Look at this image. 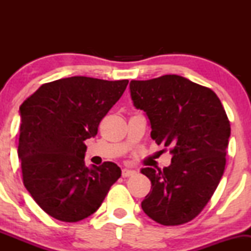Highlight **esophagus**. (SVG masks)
I'll list each match as a JSON object with an SVG mask.
<instances>
[{
    "instance_id": "34e87169",
    "label": "esophagus",
    "mask_w": 251,
    "mask_h": 251,
    "mask_svg": "<svg viewBox=\"0 0 251 251\" xmlns=\"http://www.w3.org/2000/svg\"><path fill=\"white\" fill-rule=\"evenodd\" d=\"M122 175H123L124 178L131 177V176H134L135 175V171H134V170H129V169H123Z\"/></svg>"
}]
</instances>
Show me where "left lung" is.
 <instances>
[{"instance_id":"obj_1","label":"left lung","mask_w":251,"mask_h":251,"mask_svg":"<svg viewBox=\"0 0 251 251\" xmlns=\"http://www.w3.org/2000/svg\"><path fill=\"white\" fill-rule=\"evenodd\" d=\"M129 91L149 118L152 139L172 154L168 168L142 169L152 184L142 208L163 226L188 223L208 204L226 169L224 107L214 91L175 74L132 80Z\"/></svg>"}]
</instances>
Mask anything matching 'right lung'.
<instances>
[{
  "label": "right lung",
  "instance_id": "obj_1",
  "mask_svg": "<svg viewBox=\"0 0 251 251\" xmlns=\"http://www.w3.org/2000/svg\"><path fill=\"white\" fill-rule=\"evenodd\" d=\"M128 80L72 76L43 83L20 106L19 158L24 184L46 214L79 222L97 211L122 176L117 164L87 168L85 140L98 133L102 118Z\"/></svg>",
  "mask_w": 251,
  "mask_h": 251
}]
</instances>
